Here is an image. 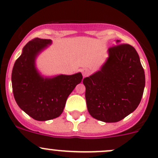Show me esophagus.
Returning <instances> with one entry per match:
<instances>
[{"label":"esophagus","mask_w":158,"mask_h":158,"mask_svg":"<svg viewBox=\"0 0 158 158\" xmlns=\"http://www.w3.org/2000/svg\"><path fill=\"white\" fill-rule=\"evenodd\" d=\"M82 76H83V77H85V76H87L89 74V70L87 69H82Z\"/></svg>","instance_id":"obj_1"}]
</instances>
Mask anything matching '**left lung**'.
Returning <instances> with one entry per match:
<instances>
[{
  "mask_svg": "<svg viewBox=\"0 0 158 158\" xmlns=\"http://www.w3.org/2000/svg\"><path fill=\"white\" fill-rule=\"evenodd\" d=\"M108 52L100 70L85 77L83 84L91 116L104 122H117L138 108L145 76L139 56L131 45L117 40Z\"/></svg>",
  "mask_w": 158,
  "mask_h": 158,
  "instance_id": "obj_1",
  "label": "left lung"
}]
</instances>
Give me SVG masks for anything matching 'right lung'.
<instances>
[{
    "instance_id": "1",
    "label": "right lung",
    "mask_w": 158,
    "mask_h": 158,
    "mask_svg": "<svg viewBox=\"0 0 158 158\" xmlns=\"http://www.w3.org/2000/svg\"><path fill=\"white\" fill-rule=\"evenodd\" d=\"M52 44L51 40L35 38L23 48L12 70L11 82L19 107L36 121H47L63 113L66 99L81 82V73L44 77L36 67L37 56Z\"/></svg>"
}]
</instances>
